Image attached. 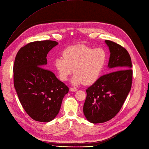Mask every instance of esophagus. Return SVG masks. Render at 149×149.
Listing matches in <instances>:
<instances>
[{"instance_id":"34e87169","label":"esophagus","mask_w":149,"mask_h":149,"mask_svg":"<svg viewBox=\"0 0 149 149\" xmlns=\"http://www.w3.org/2000/svg\"><path fill=\"white\" fill-rule=\"evenodd\" d=\"M70 91L71 92H77V89L75 88H70Z\"/></svg>"}]
</instances>
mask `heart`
Masks as SVG:
<instances>
[{
	"label": "heart",
	"mask_w": 149,
	"mask_h": 149,
	"mask_svg": "<svg viewBox=\"0 0 149 149\" xmlns=\"http://www.w3.org/2000/svg\"><path fill=\"white\" fill-rule=\"evenodd\" d=\"M62 57H57L54 66L62 81H66L73 72L71 82L77 85H89L101 77L107 61V53L103 48H96L80 44L65 49Z\"/></svg>",
	"instance_id": "heart-1"
}]
</instances>
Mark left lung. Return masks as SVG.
Here are the masks:
<instances>
[{"label":"left lung","instance_id":"left-lung-1","mask_svg":"<svg viewBox=\"0 0 149 149\" xmlns=\"http://www.w3.org/2000/svg\"><path fill=\"white\" fill-rule=\"evenodd\" d=\"M110 56V73L101 76L86 90L83 113L88 122L100 123L113 118L120 110L130 92L132 81V62L126 49L114 42L105 40Z\"/></svg>","mask_w":149,"mask_h":149}]
</instances>
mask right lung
<instances>
[{
    "mask_svg": "<svg viewBox=\"0 0 149 149\" xmlns=\"http://www.w3.org/2000/svg\"><path fill=\"white\" fill-rule=\"evenodd\" d=\"M58 44L45 40L30 42L18 52L13 67L14 85L24 110L32 119L50 122L61 109L69 88L45 69L47 55Z\"/></svg>",
    "mask_w": 149,
    "mask_h": 149,
    "instance_id": "right-lung-1",
    "label": "right lung"
}]
</instances>
